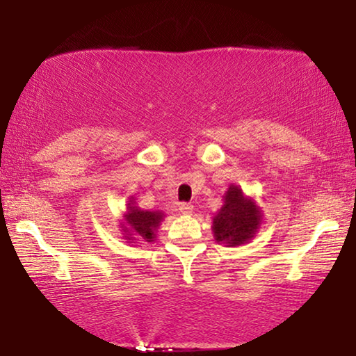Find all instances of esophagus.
I'll use <instances>...</instances> for the list:
<instances>
[{
  "mask_svg": "<svg viewBox=\"0 0 356 356\" xmlns=\"http://www.w3.org/2000/svg\"><path fill=\"white\" fill-rule=\"evenodd\" d=\"M179 212L184 213V215H188L193 212V206L190 202H180L179 204Z\"/></svg>",
  "mask_w": 356,
  "mask_h": 356,
  "instance_id": "34e87169",
  "label": "esophagus"
}]
</instances>
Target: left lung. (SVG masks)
Here are the masks:
<instances>
[{"instance_id": "1", "label": "left lung", "mask_w": 356, "mask_h": 356, "mask_svg": "<svg viewBox=\"0 0 356 356\" xmlns=\"http://www.w3.org/2000/svg\"><path fill=\"white\" fill-rule=\"evenodd\" d=\"M261 212L251 200H245L238 186H231L225 196V206L213 218V236L216 242L229 246L242 245L257 231Z\"/></svg>"}]
</instances>
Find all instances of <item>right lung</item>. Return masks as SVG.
<instances>
[{
  "label": "right lung",
  "instance_id": "add662e5",
  "mask_svg": "<svg viewBox=\"0 0 356 356\" xmlns=\"http://www.w3.org/2000/svg\"><path fill=\"white\" fill-rule=\"evenodd\" d=\"M163 220V213L160 212H144L135 206L129 204V213H127V222L130 229H134L136 232L135 236L143 238L144 242H152L155 234L154 231L156 226L160 225V221ZM125 232H129V227H124ZM130 236V234H129ZM125 238H134V237H125Z\"/></svg>",
  "mask_w": 356,
  "mask_h": 356
}]
</instances>
